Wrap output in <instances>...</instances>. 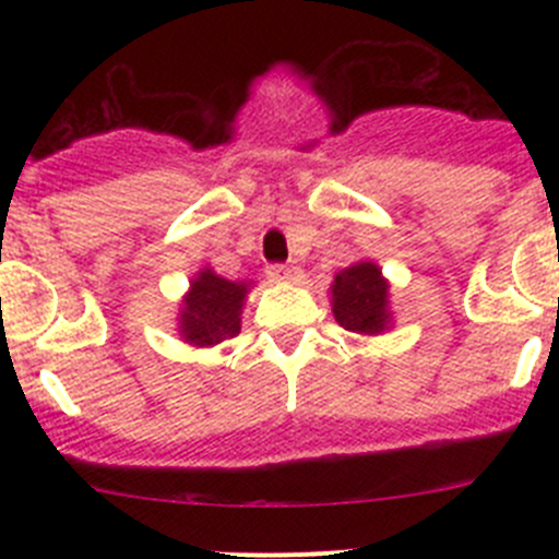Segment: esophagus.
Segmentation results:
<instances>
[{
  "mask_svg": "<svg viewBox=\"0 0 559 559\" xmlns=\"http://www.w3.org/2000/svg\"><path fill=\"white\" fill-rule=\"evenodd\" d=\"M264 273H267V278L275 281V284H286V281H297L300 270L292 267V264H270Z\"/></svg>",
  "mask_w": 559,
  "mask_h": 559,
  "instance_id": "1",
  "label": "esophagus"
}]
</instances>
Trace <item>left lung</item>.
<instances>
[{"mask_svg":"<svg viewBox=\"0 0 559 559\" xmlns=\"http://www.w3.org/2000/svg\"><path fill=\"white\" fill-rule=\"evenodd\" d=\"M386 281L373 262H359L335 275L332 311L337 324L348 332L376 335L386 326Z\"/></svg>","mask_w":559,"mask_h":559,"instance_id":"1","label":"left lung"}]
</instances>
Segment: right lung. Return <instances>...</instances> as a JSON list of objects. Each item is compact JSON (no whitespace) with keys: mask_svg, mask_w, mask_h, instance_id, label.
Returning a JSON list of instances; mask_svg holds the SVG:
<instances>
[{"mask_svg":"<svg viewBox=\"0 0 559 559\" xmlns=\"http://www.w3.org/2000/svg\"><path fill=\"white\" fill-rule=\"evenodd\" d=\"M246 289V284H233L213 270H202L180 311V332L186 341L213 346L238 335Z\"/></svg>","mask_w":559,"mask_h":559,"instance_id":"obj_1","label":"right lung"}]
</instances>
